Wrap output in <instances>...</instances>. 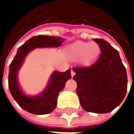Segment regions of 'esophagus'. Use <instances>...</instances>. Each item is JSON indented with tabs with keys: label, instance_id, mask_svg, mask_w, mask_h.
Here are the masks:
<instances>
[{
	"label": "esophagus",
	"instance_id": "esophagus-1",
	"mask_svg": "<svg viewBox=\"0 0 134 134\" xmlns=\"http://www.w3.org/2000/svg\"><path fill=\"white\" fill-rule=\"evenodd\" d=\"M74 74H75L74 70H71V76H74Z\"/></svg>",
	"mask_w": 134,
	"mask_h": 134
}]
</instances>
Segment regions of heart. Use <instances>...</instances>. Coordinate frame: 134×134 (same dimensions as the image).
Returning <instances> with one entry per match:
<instances>
[{
    "label": "heart",
    "instance_id": "heart-1",
    "mask_svg": "<svg viewBox=\"0 0 134 134\" xmlns=\"http://www.w3.org/2000/svg\"><path fill=\"white\" fill-rule=\"evenodd\" d=\"M70 54L75 58L83 57L85 60H92L97 57L99 53V46L96 42H76L70 48Z\"/></svg>",
    "mask_w": 134,
    "mask_h": 134
}]
</instances>
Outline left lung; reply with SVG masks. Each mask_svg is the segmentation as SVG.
<instances>
[{
	"instance_id": "8db88e82",
	"label": "left lung",
	"mask_w": 134,
	"mask_h": 134,
	"mask_svg": "<svg viewBox=\"0 0 134 134\" xmlns=\"http://www.w3.org/2000/svg\"><path fill=\"white\" fill-rule=\"evenodd\" d=\"M102 51L89 66L73 68L76 93L83 109L98 114L108 113L118 107L127 90V76L118 51L102 38H94Z\"/></svg>"
}]
</instances>
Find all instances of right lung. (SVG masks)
<instances>
[{"mask_svg":"<svg viewBox=\"0 0 134 134\" xmlns=\"http://www.w3.org/2000/svg\"><path fill=\"white\" fill-rule=\"evenodd\" d=\"M64 42L60 37L49 36H37L27 40L17 50V53L10 64L8 86L15 101L23 109L35 114H46L52 112L57 106V99L60 91L64 88L65 83L71 78V70L66 72L54 71L49 79L46 88L42 92L29 96L20 89L17 81L18 70L26 54L36 48L60 47Z\"/></svg>","mask_w":134,"mask_h":134,"instance_id":"add662e5","label":"right lung"}]
</instances>
